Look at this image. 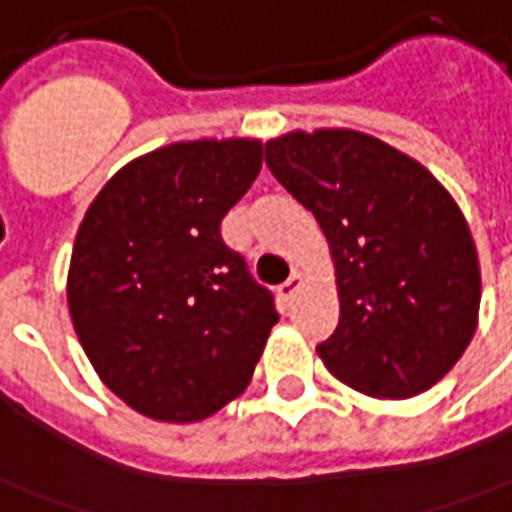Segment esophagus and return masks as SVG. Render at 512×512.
Wrapping results in <instances>:
<instances>
[{
	"instance_id": "esophagus-1",
	"label": "esophagus",
	"mask_w": 512,
	"mask_h": 512,
	"mask_svg": "<svg viewBox=\"0 0 512 512\" xmlns=\"http://www.w3.org/2000/svg\"><path fill=\"white\" fill-rule=\"evenodd\" d=\"M301 281H303L301 273H292V276L287 278V281H284L281 287H278V295H281V301H290L292 295H295V290L301 287Z\"/></svg>"
}]
</instances>
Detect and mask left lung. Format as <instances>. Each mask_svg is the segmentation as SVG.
Instances as JSON below:
<instances>
[{
  "mask_svg": "<svg viewBox=\"0 0 512 512\" xmlns=\"http://www.w3.org/2000/svg\"><path fill=\"white\" fill-rule=\"evenodd\" d=\"M264 153L329 239L340 323L317 345L323 365L373 398L438 384L477 331L482 292L454 197L415 158L359 130H292Z\"/></svg>",
  "mask_w": 512,
  "mask_h": 512,
  "instance_id": "8db88e82",
  "label": "left lung"
}]
</instances>
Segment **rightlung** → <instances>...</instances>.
I'll return each instance as SVG.
<instances>
[{"mask_svg": "<svg viewBox=\"0 0 512 512\" xmlns=\"http://www.w3.org/2000/svg\"><path fill=\"white\" fill-rule=\"evenodd\" d=\"M262 169L256 139H200L122 167L88 206L69 264V315L86 357L128 407L203 421L250 384L273 292L220 222Z\"/></svg>", "mask_w": 512, "mask_h": 512, "instance_id": "right-lung-1", "label": "right lung"}]
</instances>
